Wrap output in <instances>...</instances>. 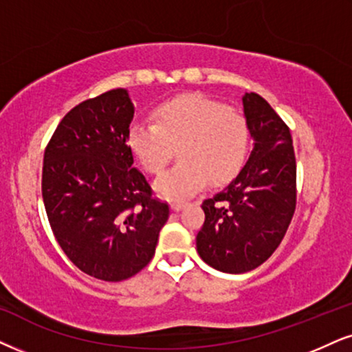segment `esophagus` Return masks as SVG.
<instances>
[{"mask_svg": "<svg viewBox=\"0 0 352 352\" xmlns=\"http://www.w3.org/2000/svg\"><path fill=\"white\" fill-rule=\"evenodd\" d=\"M186 206H188V204H186V202L176 201V202L171 204V210H173V212H179V210H183Z\"/></svg>", "mask_w": 352, "mask_h": 352, "instance_id": "34e87169", "label": "esophagus"}]
</instances>
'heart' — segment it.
I'll list each match as a JSON object with an SVG mask.
<instances>
[{"instance_id":"b5f03b06","label":"heart","mask_w":352,"mask_h":352,"mask_svg":"<svg viewBox=\"0 0 352 352\" xmlns=\"http://www.w3.org/2000/svg\"><path fill=\"white\" fill-rule=\"evenodd\" d=\"M127 146L138 164L158 175L177 148L181 163L155 181L163 199H188L206 188L232 181L248 156L246 119L232 107L201 94H183L160 104L153 124H132Z\"/></svg>"}]
</instances>
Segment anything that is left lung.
<instances>
[{
    "mask_svg": "<svg viewBox=\"0 0 352 352\" xmlns=\"http://www.w3.org/2000/svg\"><path fill=\"white\" fill-rule=\"evenodd\" d=\"M243 112L253 138L248 162L228 186L202 202L197 253L228 274L253 271L271 258L296 210V155L284 120L266 99L245 93Z\"/></svg>",
    "mask_w": 352,
    "mask_h": 352,
    "instance_id": "1",
    "label": "left lung"
}]
</instances>
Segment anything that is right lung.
Segmentation results:
<instances>
[{
    "mask_svg": "<svg viewBox=\"0 0 352 352\" xmlns=\"http://www.w3.org/2000/svg\"><path fill=\"white\" fill-rule=\"evenodd\" d=\"M129 91L111 89L63 117L43 155L42 197L60 248L91 277L119 282L151 261L168 204L133 166Z\"/></svg>",
    "mask_w": 352,
    "mask_h": 352,
    "instance_id": "right-lung-1",
    "label": "right lung"
}]
</instances>
